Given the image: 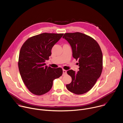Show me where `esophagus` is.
Listing matches in <instances>:
<instances>
[{"label": "esophagus", "instance_id": "1", "mask_svg": "<svg viewBox=\"0 0 123 123\" xmlns=\"http://www.w3.org/2000/svg\"><path fill=\"white\" fill-rule=\"evenodd\" d=\"M63 75H64L67 74V71H66L65 69H63Z\"/></svg>", "mask_w": 123, "mask_h": 123}]
</instances>
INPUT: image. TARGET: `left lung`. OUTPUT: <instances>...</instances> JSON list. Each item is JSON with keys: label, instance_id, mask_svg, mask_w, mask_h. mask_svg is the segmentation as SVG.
I'll return each instance as SVG.
<instances>
[{"label": "left lung", "instance_id": "8db88e82", "mask_svg": "<svg viewBox=\"0 0 123 123\" xmlns=\"http://www.w3.org/2000/svg\"><path fill=\"white\" fill-rule=\"evenodd\" d=\"M71 45L73 56L78 60L79 71L70 69L67 74L72 82L67 89L76 94H82L91 90L100 77L103 69V54L98 43L93 38L79 32L65 33L63 37Z\"/></svg>", "mask_w": 123, "mask_h": 123}]
</instances>
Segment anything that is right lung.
<instances>
[{
  "instance_id": "right-lung-1",
  "label": "right lung",
  "mask_w": 123,
  "mask_h": 123,
  "mask_svg": "<svg viewBox=\"0 0 123 123\" xmlns=\"http://www.w3.org/2000/svg\"><path fill=\"white\" fill-rule=\"evenodd\" d=\"M63 34L42 33L28 38L21 48L18 62L19 73L25 86L35 95L49 92L54 80L62 75V68L48 67L45 62Z\"/></svg>"
}]
</instances>
